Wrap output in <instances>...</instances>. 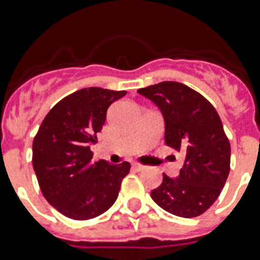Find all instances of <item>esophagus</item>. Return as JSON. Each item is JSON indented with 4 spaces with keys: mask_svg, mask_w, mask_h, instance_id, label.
<instances>
[{
    "mask_svg": "<svg viewBox=\"0 0 260 260\" xmlns=\"http://www.w3.org/2000/svg\"><path fill=\"white\" fill-rule=\"evenodd\" d=\"M134 169L136 171H143V170H146L147 166H144V165H142V163H134Z\"/></svg>",
    "mask_w": 260,
    "mask_h": 260,
    "instance_id": "1",
    "label": "esophagus"
}]
</instances>
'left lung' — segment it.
<instances>
[{
	"label": "left lung",
	"mask_w": 260,
	"mask_h": 260,
	"mask_svg": "<svg viewBox=\"0 0 260 260\" xmlns=\"http://www.w3.org/2000/svg\"><path fill=\"white\" fill-rule=\"evenodd\" d=\"M165 118V142L186 154L177 178L163 174L151 198L179 217H197L213 205L230 174L231 144L220 116L204 95L183 83L166 81L138 90Z\"/></svg>",
	"instance_id": "left-lung-1"
}]
</instances>
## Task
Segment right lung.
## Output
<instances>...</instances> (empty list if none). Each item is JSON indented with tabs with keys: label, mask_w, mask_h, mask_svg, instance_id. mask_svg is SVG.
Returning a JSON list of instances; mask_svg holds the SVG:
<instances>
[{
	"label": "right lung",
	"mask_w": 260,
	"mask_h": 260,
	"mask_svg": "<svg viewBox=\"0 0 260 260\" xmlns=\"http://www.w3.org/2000/svg\"><path fill=\"white\" fill-rule=\"evenodd\" d=\"M125 94L101 87L74 91L48 112L35 136L32 165L40 190L66 217H97L117 200L131 165L93 162L90 144L97 142L110 104Z\"/></svg>",
	"instance_id": "1"
}]
</instances>
